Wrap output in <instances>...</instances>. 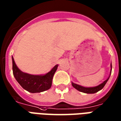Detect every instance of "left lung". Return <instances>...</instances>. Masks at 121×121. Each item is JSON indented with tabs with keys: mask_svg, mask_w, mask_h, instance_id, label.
Returning <instances> with one entry per match:
<instances>
[{
	"mask_svg": "<svg viewBox=\"0 0 121 121\" xmlns=\"http://www.w3.org/2000/svg\"><path fill=\"white\" fill-rule=\"evenodd\" d=\"M111 68H112V64H111ZM111 72H112V69H111ZM111 75V74H110ZM110 75L109 77L108 78L106 81H104L103 82V83L99 84V86H95V87H92V88H85V87H83V86H81L80 85H78V84H74L73 82H72L71 84L72 86H73L74 88L75 89H77V90L79 91H81V92H83V93H95L96 92H97L100 90L104 88V86H105V84L107 82V81H108V79L110 78Z\"/></svg>",
	"mask_w": 121,
	"mask_h": 121,
	"instance_id": "obj_1",
	"label": "left lung"
}]
</instances>
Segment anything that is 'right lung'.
<instances>
[{
    "label": "right lung",
    "mask_w": 121,
    "mask_h": 121,
    "mask_svg": "<svg viewBox=\"0 0 121 121\" xmlns=\"http://www.w3.org/2000/svg\"><path fill=\"white\" fill-rule=\"evenodd\" d=\"M12 62L14 77L24 90L30 93H40L51 88L52 79L58 67L57 64L44 75H33L21 71L17 66L13 57Z\"/></svg>",
    "instance_id": "add662e5"
}]
</instances>
